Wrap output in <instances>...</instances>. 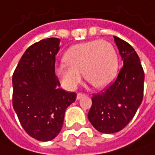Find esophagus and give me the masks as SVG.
<instances>
[{
  "mask_svg": "<svg viewBox=\"0 0 155 155\" xmlns=\"http://www.w3.org/2000/svg\"><path fill=\"white\" fill-rule=\"evenodd\" d=\"M84 96H86V94H82V93H78V94H77V99H81V98H82V97H84Z\"/></svg>",
  "mask_w": 155,
  "mask_h": 155,
  "instance_id": "obj_1",
  "label": "esophagus"
}]
</instances>
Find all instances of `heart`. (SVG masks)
I'll return each mask as SVG.
<instances>
[{
    "label": "heart",
    "instance_id": "obj_1",
    "mask_svg": "<svg viewBox=\"0 0 155 155\" xmlns=\"http://www.w3.org/2000/svg\"><path fill=\"white\" fill-rule=\"evenodd\" d=\"M65 64L56 68V72L62 84L74 88L81 80L95 87H107L114 80L118 70V57L114 46L100 39L91 40L70 47L65 53Z\"/></svg>",
    "mask_w": 155,
    "mask_h": 155
}]
</instances>
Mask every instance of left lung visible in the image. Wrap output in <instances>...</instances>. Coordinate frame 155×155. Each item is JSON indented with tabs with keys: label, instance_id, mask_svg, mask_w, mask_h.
I'll return each mask as SVG.
<instances>
[{
	"label": "left lung",
	"instance_id": "1",
	"mask_svg": "<svg viewBox=\"0 0 155 155\" xmlns=\"http://www.w3.org/2000/svg\"><path fill=\"white\" fill-rule=\"evenodd\" d=\"M124 66L114 82L94 94L88 120L99 132L111 134L123 130L139 108L143 99L144 71L134 48L114 37Z\"/></svg>",
	"mask_w": 155,
	"mask_h": 155
}]
</instances>
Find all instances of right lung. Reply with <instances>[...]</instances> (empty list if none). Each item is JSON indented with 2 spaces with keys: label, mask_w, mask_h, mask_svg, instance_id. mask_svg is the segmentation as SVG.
Listing matches in <instances>:
<instances>
[{
  "label": "right lung",
  "mask_w": 155,
  "mask_h": 155,
  "mask_svg": "<svg viewBox=\"0 0 155 155\" xmlns=\"http://www.w3.org/2000/svg\"><path fill=\"white\" fill-rule=\"evenodd\" d=\"M60 39L49 38L31 45L13 74V106L25 132L42 141L54 139L61 130L65 110L76 94L59 88L55 73Z\"/></svg>",
  "instance_id": "obj_1"
}]
</instances>
